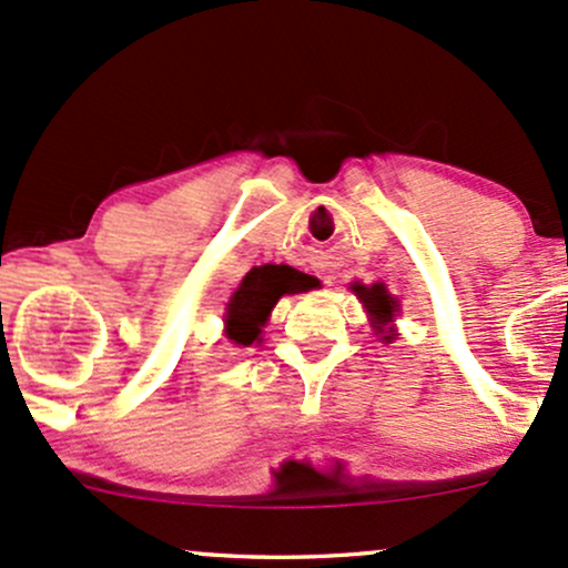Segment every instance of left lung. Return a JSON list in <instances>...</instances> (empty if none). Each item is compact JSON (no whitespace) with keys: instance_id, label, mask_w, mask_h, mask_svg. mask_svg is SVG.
I'll use <instances>...</instances> for the list:
<instances>
[{"instance_id":"left-lung-1","label":"left lung","mask_w":568,"mask_h":568,"mask_svg":"<svg viewBox=\"0 0 568 568\" xmlns=\"http://www.w3.org/2000/svg\"><path fill=\"white\" fill-rule=\"evenodd\" d=\"M354 292H356V297H359V301L365 303L367 314L373 316V322H375V327H378V333H386L384 341H392L394 329L386 327V324L394 318V311H397V301H394V297L388 295L386 286L384 284H373V286L354 284Z\"/></svg>"}]
</instances>
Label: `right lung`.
<instances>
[{
	"label": "right lung",
	"mask_w": 568,
	"mask_h": 568,
	"mask_svg": "<svg viewBox=\"0 0 568 568\" xmlns=\"http://www.w3.org/2000/svg\"><path fill=\"white\" fill-rule=\"evenodd\" d=\"M305 284V273H297L290 265L252 267L227 303V337L239 346H252L278 297L301 292Z\"/></svg>",
	"instance_id": "1"
}]
</instances>
